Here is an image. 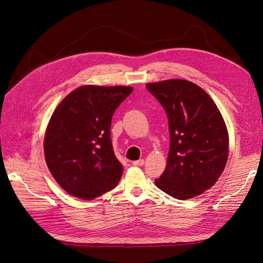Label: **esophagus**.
<instances>
[{"label":"esophagus","instance_id":"1","mask_svg":"<svg viewBox=\"0 0 263 263\" xmlns=\"http://www.w3.org/2000/svg\"><path fill=\"white\" fill-rule=\"evenodd\" d=\"M133 165L134 166H143L144 165V159H139V160H135L133 161Z\"/></svg>","mask_w":263,"mask_h":263}]
</instances>
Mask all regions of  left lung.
<instances>
[{
    "label": "left lung",
    "instance_id": "left-lung-1",
    "mask_svg": "<svg viewBox=\"0 0 263 263\" xmlns=\"http://www.w3.org/2000/svg\"><path fill=\"white\" fill-rule=\"evenodd\" d=\"M146 89L164 107L170 132L167 166L155 185L179 200L201 195L227 164L229 137L221 114L191 81L170 79L147 83Z\"/></svg>",
    "mask_w": 263,
    "mask_h": 263
}]
</instances>
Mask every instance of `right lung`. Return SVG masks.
Segmentation results:
<instances>
[{
  "instance_id": "1",
  "label": "right lung",
  "mask_w": 263,
  "mask_h": 263,
  "mask_svg": "<svg viewBox=\"0 0 263 263\" xmlns=\"http://www.w3.org/2000/svg\"><path fill=\"white\" fill-rule=\"evenodd\" d=\"M133 90L82 85L54 110L45 134L44 153L50 172L69 195L92 200L118 185L123 167L112 148L111 119Z\"/></svg>"
}]
</instances>
